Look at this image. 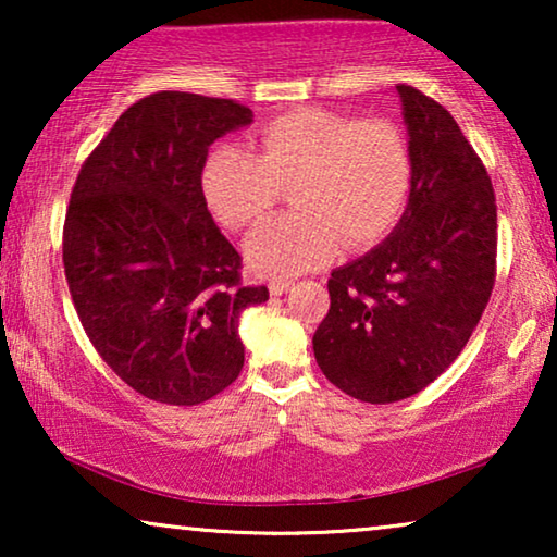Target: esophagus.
<instances>
[{
	"instance_id": "34e87169",
	"label": "esophagus",
	"mask_w": 557,
	"mask_h": 557,
	"mask_svg": "<svg viewBox=\"0 0 557 557\" xmlns=\"http://www.w3.org/2000/svg\"><path fill=\"white\" fill-rule=\"evenodd\" d=\"M288 288H292V281H288V278H276V281H271L269 292H271V296H281V294H286Z\"/></svg>"
}]
</instances>
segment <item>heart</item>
Instances as JSON below:
<instances>
[{"instance_id": "heart-1", "label": "heart", "mask_w": 557, "mask_h": 557, "mask_svg": "<svg viewBox=\"0 0 557 557\" xmlns=\"http://www.w3.org/2000/svg\"><path fill=\"white\" fill-rule=\"evenodd\" d=\"M288 187L294 212L250 233L246 256L265 276L317 269L339 243L362 250L398 225L413 187L406 134L387 119L296 109L265 121L258 154L218 144L205 159L202 193L220 223L243 231L263 218Z\"/></svg>"}]
</instances>
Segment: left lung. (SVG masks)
<instances>
[{"mask_svg":"<svg viewBox=\"0 0 557 557\" xmlns=\"http://www.w3.org/2000/svg\"><path fill=\"white\" fill-rule=\"evenodd\" d=\"M408 126L413 187L387 238L332 271L314 357L362 403L421 393L451 364L482 319L497 276V202L482 159L451 113L395 86Z\"/></svg>","mask_w":557,"mask_h":557,"instance_id":"obj_1","label":"left lung"}]
</instances>
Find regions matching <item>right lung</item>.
<instances>
[{"instance_id":"obj_1","label":"right lung","mask_w":557,"mask_h":557,"mask_svg":"<svg viewBox=\"0 0 557 557\" xmlns=\"http://www.w3.org/2000/svg\"><path fill=\"white\" fill-rule=\"evenodd\" d=\"M231 98L159 90L121 113L83 162L63 265L83 330L144 398L197 406L243 368L238 319L269 299L240 284V253L202 193L210 144L248 126Z\"/></svg>"}]
</instances>
